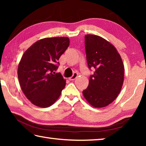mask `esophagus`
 I'll return each mask as SVG.
<instances>
[{
  "label": "esophagus",
  "instance_id": "34e87169",
  "mask_svg": "<svg viewBox=\"0 0 146 146\" xmlns=\"http://www.w3.org/2000/svg\"><path fill=\"white\" fill-rule=\"evenodd\" d=\"M77 76H78V74L75 73L73 74L72 76H71V77L69 78V80H74L76 77H77Z\"/></svg>",
  "mask_w": 146,
  "mask_h": 146
}]
</instances>
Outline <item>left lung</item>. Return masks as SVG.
<instances>
[{
  "label": "left lung",
  "mask_w": 146,
  "mask_h": 146,
  "mask_svg": "<svg viewBox=\"0 0 146 146\" xmlns=\"http://www.w3.org/2000/svg\"><path fill=\"white\" fill-rule=\"evenodd\" d=\"M85 49L88 67L95 71L83 95L94 108H104L120 92L124 77L123 62L115 47L98 35H85Z\"/></svg>",
  "instance_id": "obj_1"
}]
</instances>
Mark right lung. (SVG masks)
Segmentation results:
<instances>
[{
    "label": "right lung",
    "mask_w": 146,
    "mask_h": 146,
    "mask_svg": "<svg viewBox=\"0 0 146 146\" xmlns=\"http://www.w3.org/2000/svg\"><path fill=\"white\" fill-rule=\"evenodd\" d=\"M69 45L68 37L44 38L35 42L23 54L17 70L18 78L24 94L33 104L48 108L60 97L66 80L54 71Z\"/></svg>",
    "instance_id": "1"
}]
</instances>
